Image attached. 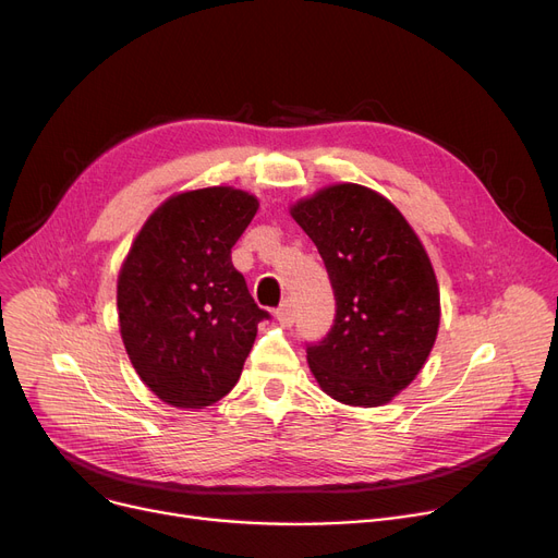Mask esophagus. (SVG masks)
Returning <instances> with one entry per match:
<instances>
[{
    "label": "esophagus",
    "mask_w": 558,
    "mask_h": 558,
    "mask_svg": "<svg viewBox=\"0 0 558 558\" xmlns=\"http://www.w3.org/2000/svg\"><path fill=\"white\" fill-rule=\"evenodd\" d=\"M276 316H278V320H282L284 326H291L296 320V307H294V301L291 299H284L282 303H280V307L276 310Z\"/></svg>",
    "instance_id": "esophagus-1"
}]
</instances>
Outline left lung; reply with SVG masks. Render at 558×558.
<instances>
[{
	"mask_svg": "<svg viewBox=\"0 0 558 558\" xmlns=\"http://www.w3.org/2000/svg\"><path fill=\"white\" fill-rule=\"evenodd\" d=\"M291 217L324 257L337 301L330 332L307 343L316 383L343 404H387L423 368L441 318L421 240L389 198L355 183L299 201Z\"/></svg>",
	"mask_w": 558,
	"mask_h": 558,
	"instance_id": "obj_1",
	"label": "left lung"
}]
</instances>
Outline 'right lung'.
I'll return each mask as SVG.
<instances>
[{
  "label": "right lung",
  "instance_id": "add662e5",
  "mask_svg": "<svg viewBox=\"0 0 558 558\" xmlns=\"http://www.w3.org/2000/svg\"><path fill=\"white\" fill-rule=\"evenodd\" d=\"M234 187L175 194L146 219L117 280L120 332L142 383L162 402L203 409L242 375L259 310L230 248L257 213Z\"/></svg>",
  "mask_w": 558,
  "mask_h": 558
}]
</instances>
